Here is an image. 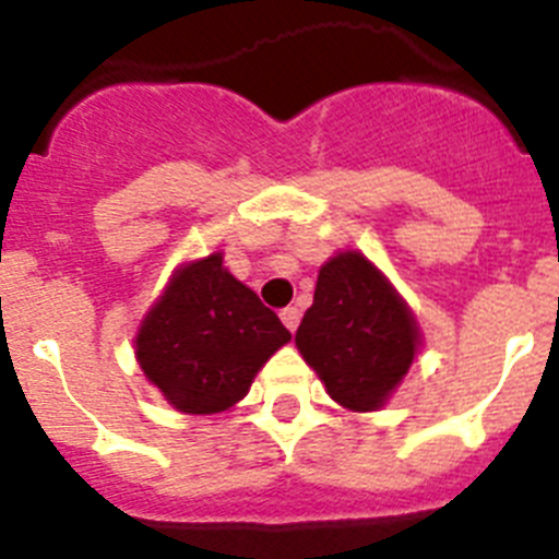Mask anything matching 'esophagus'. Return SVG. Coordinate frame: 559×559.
I'll return each instance as SVG.
<instances>
[{
  "label": "esophagus",
  "instance_id": "obj_1",
  "mask_svg": "<svg viewBox=\"0 0 559 559\" xmlns=\"http://www.w3.org/2000/svg\"><path fill=\"white\" fill-rule=\"evenodd\" d=\"M299 316L302 313H299L296 308H285L283 313H280V319H283V324L290 330V333H296V328H299Z\"/></svg>",
  "mask_w": 559,
  "mask_h": 559
}]
</instances>
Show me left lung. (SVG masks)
Listing matches in <instances>:
<instances>
[{
    "instance_id": "8db88e82",
    "label": "left lung",
    "mask_w": 559,
    "mask_h": 559,
    "mask_svg": "<svg viewBox=\"0 0 559 559\" xmlns=\"http://www.w3.org/2000/svg\"><path fill=\"white\" fill-rule=\"evenodd\" d=\"M423 335L406 299L360 254L338 251L319 269L296 349L330 397L349 412H378L403 383Z\"/></svg>"
}]
</instances>
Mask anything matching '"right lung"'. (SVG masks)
<instances>
[{
    "label": "right lung",
    "instance_id": "obj_1",
    "mask_svg": "<svg viewBox=\"0 0 559 559\" xmlns=\"http://www.w3.org/2000/svg\"><path fill=\"white\" fill-rule=\"evenodd\" d=\"M288 341L274 310L215 251L173 271L133 347L147 383L176 412L221 414L249 394L254 374Z\"/></svg>",
    "mask_w": 559,
    "mask_h": 559
}]
</instances>
